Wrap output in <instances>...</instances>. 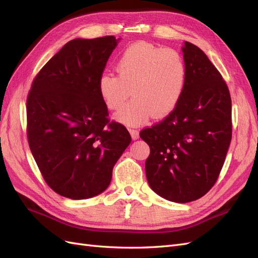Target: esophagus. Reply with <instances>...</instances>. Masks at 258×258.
<instances>
[{"instance_id": "34e87169", "label": "esophagus", "mask_w": 258, "mask_h": 258, "mask_svg": "<svg viewBox=\"0 0 258 258\" xmlns=\"http://www.w3.org/2000/svg\"><path fill=\"white\" fill-rule=\"evenodd\" d=\"M129 132H130L132 140L139 139V130H137V129H129Z\"/></svg>"}]
</instances>
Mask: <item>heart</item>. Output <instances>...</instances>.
<instances>
[{
  "label": "heart",
  "instance_id": "obj_1",
  "mask_svg": "<svg viewBox=\"0 0 258 258\" xmlns=\"http://www.w3.org/2000/svg\"><path fill=\"white\" fill-rule=\"evenodd\" d=\"M117 75L104 73L98 91L104 105L117 111L131 96L130 102L116 114L127 126L145 122L151 115L162 118L174 111L181 100L187 80L183 56L173 48L144 42L124 49L115 61Z\"/></svg>",
  "mask_w": 258,
  "mask_h": 258
}]
</instances>
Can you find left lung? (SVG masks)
I'll return each instance as SVG.
<instances>
[{
    "mask_svg": "<svg viewBox=\"0 0 258 258\" xmlns=\"http://www.w3.org/2000/svg\"><path fill=\"white\" fill-rule=\"evenodd\" d=\"M187 80L177 106L140 137L151 153V188L170 201L201 198L216 183L231 141V98L221 73L196 45L183 47Z\"/></svg>",
    "mask_w": 258,
    "mask_h": 258,
    "instance_id": "obj_1",
    "label": "left lung"
}]
</instances>
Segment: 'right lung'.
<instances>
[{"label":"right lung","mask_w":258,"mask_h":258,"mask_svg":"<svg viewBox=\"0 0 258 258\" xmlns=\"http://www.w3.org/2000/svg\"><path fill=\"white\" fill-rule=\"evenodd\" d=\"M113 35L68 42L36 74L27 98V137L46 184L81 200L104 191L131 142L110 120L98 82L116 47Z\"/></svg>","instance_id":"obj_1"}]
</instances>
